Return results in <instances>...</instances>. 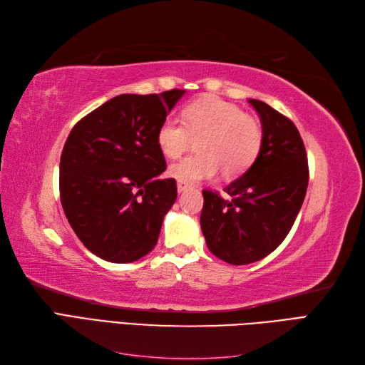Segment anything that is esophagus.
<instances>
[{"label":"esophagus","instance_id":"1","mask_svg":"<svg viewBox=\"0 0 365 365\" xmlns=\"http://www.w3.org/2000/svg\"><path fill=\"white\" fill-rule=\"evenodd\" d=\"M178 192L180 193H182V192H185V190H189L190 189V184H187V182H184V181H178Z\"/></svg>","mask_w":365,"mask_h":365}]
</instances>
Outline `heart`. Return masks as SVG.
<instances>
[{
    "mask_svg": "<svg viewBox=\"0 0 365 365\" xmlns=\"http://www.w3.org/2000/svg\"><path fill=\"white\" fill-rule=\"evenodd\" d=\"M193 138L197 153L169 169L173 178L187 184L212 180L220 170L225 178L244 173L259 155L263 130L259 120L239 106L204 96L185 105L182 120L165 117L157 129V145L168 158L181 157Z\"/></svg>",
    "mask_w": 365,
    "mask_h": 365,
    "instance_id": "obj_1",
    "label": "heart"
}]
</instances>
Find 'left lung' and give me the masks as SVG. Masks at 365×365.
<instances>
[{
	"label": "left lung",
	"mask_w": 365,
	"mask_h": 365,
	"mask_svg": "<svg viewBox=\"0 0 365 365\" xmlns=\"http://www.w3.org/2000/svg\"><path fill=\"white\" fill-rule=\"evenodd\" d=\"M263 143L251 168L225 187L228 200L204 190L201 228L208 250L231 264L262 260L277 248L300 212L309 182L307 157L292 121L260 101Z\"/></svg>",
	"instance_id": "1"
}]
</instances>
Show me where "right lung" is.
<instances>
[{"label":"right lung","instance_id":"1","mask_svg":"<svg viewBox=\"0 0 365 365\" xmlns=\"http://www.w3.org/2000/svg\"><path fill=\"white\" fill-rule=\"evenodd\" d=\"M184 93L120 94L77 121L65 141L62 208L97 257L130 263L157 245L176 200V181L160 178L165 160L157 129Z\"/></svg>","mask_w":365,"mask_h":365}]
</instances>
